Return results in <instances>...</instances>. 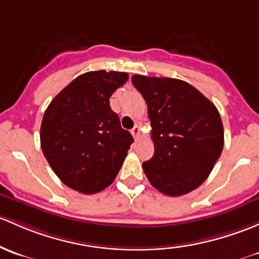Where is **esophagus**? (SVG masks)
Listing matches in <instances>:
<instances>
[{"instance_id":"esophagus-1","label":"esophagus","mask_w":259,"mask_h":259,"mask_svg":"<svg viewBox=\"0 0 259 259\" xmlns=\"http://www.w3.org/2000/svg\"><path fill=\"white\" fill-rule=\"evenodd\" d=\"M132 135L134 137L135 141L139 140V138H140V129H139L138 125H135V126L132 129Z\"/></svg>"}]
</instances>
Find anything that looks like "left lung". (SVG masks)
I'll use <instances>...</instances> for the list:
<instances>
[{
  "label": "left lung",
  "mask_w": 259,
  "mask_h": 259,
  "mask_svg": "<svg viewBox=\"0 0 259 259\" xmlns=\"http://www.w3.org/2000/svg\"><path fill=\"white\" fill-rule=\"evenodd\" d=\"M148 104L155 152L143 162L152 186L167 196L197 189L223 149L217 108L195 87L174 78L132 77Z\"/></svg>",
  "instance_id": "obj_1"
}]
</instances>
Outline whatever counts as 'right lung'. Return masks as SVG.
<instances>
[{"instance_id": "right-lung-1", "label": "right lung", "mask_w": 259, "mask_h": 259, "mask_svg": "<svg viewBox=\"0 0 259 259\" xmlns=\"http://www.w3.org/2000/svg\"><path fill=\"white\" fill-rule=\"evenodd\" d=\"M124 72H88L75 78L48 105L40 146L52 170L85 195L107 189L118 175L132 143L109 98L126 83Z\"/></svg>"}]
</instances>
